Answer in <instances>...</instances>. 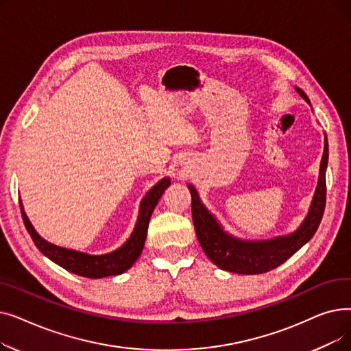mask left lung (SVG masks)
I'll use <instances>...</instances> for the list:
<instances>
[{
	"mask_svg": "<svg viewBox=\"0 0 351 351\" xmlns=\"http://www.w3.org/2000/svg\"><path fill=\"white\" fill-rule=\"evenodd\" d=\"M298 94L310 105L304 90L296 86ZM328 143L324 135V152L320 162L317 188L302 225L289 234L265 241H245L228 233L213 213L204 205L196 188L188 183L192 196V217L197 241L205 254L219 269L237 274H261L285 263L315 236L326 206V169Z\"/></svg>",
	"mask_w": 351,
	"mask_h": 351,
	"instance_id": "left-lung-1",
	"label": "left lung"
}]
</instances>
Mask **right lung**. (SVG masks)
Returning <instances> with one entry per match:
<instances>
[{"instance_id": "add662e5", "label": "right lung", "mask_w": 351, "mask_h": 351, "mask_svg": "<svg viewBox=\"0 0 351 351\" xmlns=\"http://www.w3.org/2000/svg\"><path fill=\"white\" fill-rule=\"evenodd\" d=\"M169 185H171V179L166 176L147 191V193L141 200L139 213H138L134 232L121 247L105 254H88L84 252L61 247L47 242L45 239L41 237L38 232L34 229L32 223L29 222V219L24 210L21 200H20V206H21L24 225L29 236L32 237L35 246L38 247V250L44 256H47L49 261H52L53 263H57L58 266L64 267L65 270L73 274L84 276V278H88V279H101V278H106V276L122 274L128 269H131L132 265L138 261V257L141 256L145 246L147 225H149L154 209L158 205V202L162 197L163 192L169 188Z\"/></svg>"}]
</instances>
